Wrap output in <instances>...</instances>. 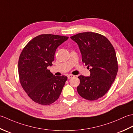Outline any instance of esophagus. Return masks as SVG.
I'll return each instance as SVG.
<instances>
[{
  "label": "esophagus",
  "instance_id": "34e87169",
  "mask_svg": "<svg viewBox=\"0 0 133 133\" xmlns=\"http://www.w3.org/2000/svg\"><path fill=\"white\" fill-rule=\"evenodd\" d=\"M75 77L74 75H67V78L69 79H71V78H74Z\"/></svg>",
  "mask_w": 133,
  "mask_h": 133
}]
</instances>
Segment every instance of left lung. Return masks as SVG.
<instances>
[{"instance_id": "8db88e82", "label": "left lung", "mask_w": 133, "mask_h": 133, "mask_svg": "<svg viewBox=\"0 0 133 133\" xmlns=\"http://www.w3.org/2000/svg\"><path fill=\"white\" fill-rule=\"evenodd\" d=\"M70 38L78 45L82 62L90 72L89 77H78V94L87 100H97L108 91L117 76L115 50L105 36L95 32L79 33Z\"/></svg>"}]
</instances>
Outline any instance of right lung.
<instances>
[{
    "label": "right lung",
    "mask_w": 133,
    "mask_h": 133,
    "mask_svg": "<svg viewBox=\"0 0 133 133\" xmlns=\"http://www.w3.org/2000/svg\"><path fill=\"white\" fill-rule=\"evenodd\" d=\"M68 39L67 36L42 34L31 40L22 50L18 62L20 82L35 102L49 105L60 96L67 77L55 76L47 67L52 66L58 47Z\"/></svg>",
    "instance_id": "1"
}]
</instances>
